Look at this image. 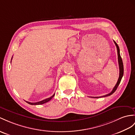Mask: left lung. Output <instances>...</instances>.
<instances>
[{
	"label": "left lung",
	"mask_w": 135,
	"mask_h": 135,
	"mask_svg": "<svg viewBox=\"0 0 135 135\" xmlns=\"http://www.w3.org/2000/svg\"><path fill=\"white\" fill-rule=\"evenodd\" d=\"M114 41V43L115 44V45H116V46L117 47V55H118V62H119V70H120V73H119V79H118V81L117 82V83L116 84V85H115L114 87L113 88V90H112V91L110 93H109V94H106L105 95V96H101V97H91L92 98H100V97H107V96H110L111 94H112L116 90L117 88L118 87V86H119V85L120 84V82H121V79H122V77L123 76V74H124V66H123V61H122V59H121V57L120 56V49H119V46H118V45L116 44V42H115Z\"/></svg>",
	"instance_id": "1"
}]
</instances>
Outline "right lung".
<instances>
[{
  "label": "right lung",
  "instance_id": "1",
  "mask_svg": "<svg viewBox=\"0 0 135 135\" xmlns=\"http://www.w3.org/2000/svg\"><path fill=\"white\" fill-rule=\"evenodd\" d=\"M11 60H12V58H11ZM54 95H55V94H54L50 97L47 98H46V99H45V100H42V101L37 102V103H30V102H28V101H26V103L29 104H30V105H41V104H45L46 103H47V102L49 101L50 100H51L52 99V98L54 96Z\"/></svg>",
  "mask_w": 135,
  "mask_h": 135
}]
</instances>
